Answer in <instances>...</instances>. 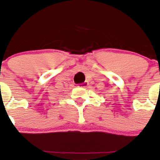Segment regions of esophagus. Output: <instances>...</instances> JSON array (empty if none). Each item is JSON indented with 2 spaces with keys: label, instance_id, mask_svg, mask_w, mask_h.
Segmentation results:
<instances>
[{
  "label": "esophagus",
  "instance_id": "obj_1",
  "mask_svg": "<svg viewBox=\"0 0 160 160\" xmlns=\"http://www.w3.org/2000/svg\"><path fill=\"white\" fill-rule=\"evenodd\" d=\"M88 85V83L87 81H85V82H83V83H79V84H77V86L80 87V88H86Z\"/></svg>",
  "mask_w": 160,
  "mask_h": 160
}]
</instances>
